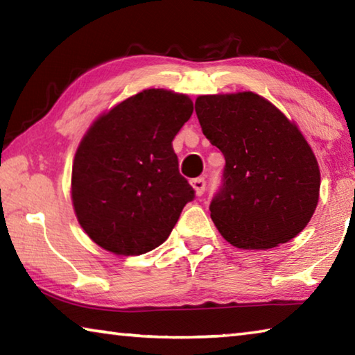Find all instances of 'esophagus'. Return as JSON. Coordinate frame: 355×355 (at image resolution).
<instances>
[{
	"instance_id": "1",
	"label": "esophagus",
	"mask_w": 355,
	"mask_h": 355,
	"mask_svg": "<svg viewBox=\"0 0 355 355\" xmlns=\"http://www.w3.org/2000/svg\"><path fill=\"white\" fill-rule=\"evenodd\" d=\"M191 186L194 188L197 196H202L203 192H205L207 182H205V178H194V180H191Z\"/></svg>"
}]
</instances>
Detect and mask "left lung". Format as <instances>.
<instances>
[{"instance_id": "8db88e82", "label": "left lung", "mask_w": 355, "mask_h": 355, "mask_svg": "<svg viewBox=\"0 0 355 355\" xmlns=\"http://www.w3.org/2000/svg\"><path fill=\"white\" fill-rule=\"evenodd\" d=\"M203 135L225 158L209 205L222 236L239 249L266 250L297 236L320 199V166L296 123L254 92L200 95Z\"/></svg>"}]
</instances>
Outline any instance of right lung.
Returning a JSON list of instances; mask_svg holds the SVG:
<instances>
[{
	"label": "right lung",
	"mask_w": 355,
	"mask_h": 355,
	"mask_svg": "<svg viewBox=\"0 0 355 355\" xmlns=\"http://www.w3.org/2000/svg\"><path fill=\"white\" fill-rule=\"evenodd\" d=\"M192 111L188 95L146 89L101 114L84 135L71 167V202L100 248L141 255L169 238L194 199L172 148Z\"/></svg>",
	"instance_id": "obj_1"
}]
</instances>
